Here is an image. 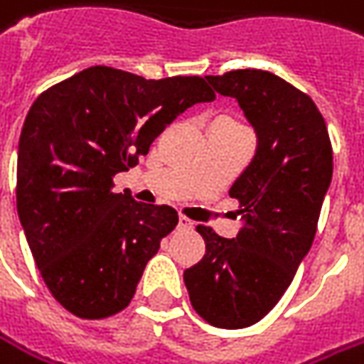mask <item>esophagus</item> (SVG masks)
I'll use <instances>...</instances> for the list:
<instances>
[{
	"label": "esophagus",
	"mask_w": 364,
	"mask_h": 364,
	"mask_svg": "<svg viewBox=\"0 0 364 364\" xmlns=\"http://www.w3.org/2000/svg\"><path fill=\"white\" fill-rule=\"evenodd\" d=\"M193 228V221L185 215H179V230H191Z\"/></svg>",
	"instance_id": "34e87169"
}]
</instances>
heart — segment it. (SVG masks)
I'll use <instances>...</instances> for the list:
<instances>
[{"instance_id": "b5f03b06", "label": "heart", "mask_w": 364, "mask_h": 364, "mask_svg": "<svg viewBox=\"0 0 364 364\" xmlns=\"http://www.w3.org/2000/svg\"><path fill=\"white\" fill-rule=\"evenodd\" d=\"M220 120H230V119H220ZM230 122H233V120H230Z\"/></svg>"}]
</instances>
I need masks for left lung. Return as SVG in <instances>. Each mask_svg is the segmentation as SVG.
<instances>
[{"mask_svg": "<svg viewBox=\"0 0 364 364\" xmlns=\"http://www.w3.org/2000/svg\"><path fill=\"white\" fill-rule=\"evenodd\" d=\"M207 82L240 102L257 146L230 189L240 201L242 230L228 240L197 225L205 256L183 280L201 318L235 331L278 304L306 257L332 179V144L312 98L280 76L247 68Z\"/></svg>", "mask_w": 364, "mask_h": 364, "instance_id": "obj_1", "label": "left lung"}]
</instances>
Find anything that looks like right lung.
<instances>
[{
	"instance_id": "add662e5",
	"label": "right lung",
	"mask_w": 364,
	"mask_h": 364,
	"mask_svg": "<svg viewBox=\"0 0 364 364\" xmlns=\"http://www.w3.org/2000/svg\"><path fill=\"white\" fill-rule=\"evenodd\" d=\"M201 76L146 80L92 66L48 88L30 108L18 151V215L48 290L74 316L129 306L146 262L179 215L114 193L181 112L211 102Z\"/></svg>"
}]
</instances>
